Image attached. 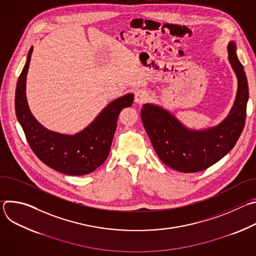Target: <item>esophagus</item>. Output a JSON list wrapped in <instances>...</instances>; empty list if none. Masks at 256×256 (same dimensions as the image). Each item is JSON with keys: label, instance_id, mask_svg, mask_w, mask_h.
<instances>
[{"label": "esophagus", "instance_id": "1", "mask_svg": "<svg viewBox=\"0 0 256 256\" xmlns=\"http://www.w3.org/2000/svg\"><path fill=\"white\" fill-rule=\"evenodd\" d=\"M148 100V93L144 92L142 90H138L134 94V101L138 104H142L144 102H146Z\"/></svg>", "mask_w": 256, "mask_h": 256}]
</instances>
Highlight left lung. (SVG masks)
<instances>
[{"instance_id":"obj_1","label":"left lung","mask_w":256,"mask_h":256,"mask_svg":"<svg viewBox=\"0 0 256 256\" xmlns=\"http://www.w3.org/2000/svg\"><path fill=\"white\" fill-rule=\"evenodd\" d=\"M229 60L238 79V90L229 116L216 126L192 130L162 107L144 104L140 118L160 160L184 173L202 171L228 154L237 142L246 120L248 83L236 46H228Z\"/></svg>"}]
</instances>
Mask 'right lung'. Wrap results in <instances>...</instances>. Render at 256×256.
I'll return each mask as SVG.
<instances>
[{"mask_svg":"<svg viewBox=\"0 0 256 256\" xmlns=\"http://www.w3.org/2000/svg\"><path fill=\"white\" fill-rule=\"evenodd\" d=\"M32 50L33 48L28 52L15 94L16 116L30 148L42 162L60 173L72 176L91 173L106 160L120 112L132 104L134 95L126 94L109 103L90 126L74 136L52 132L35 120L27 104L25 87Z\"/></svg>","mask_w":256,"mask_h":256,"instance_id":"right-lung-1","label":"right lung"}]
</instances>
